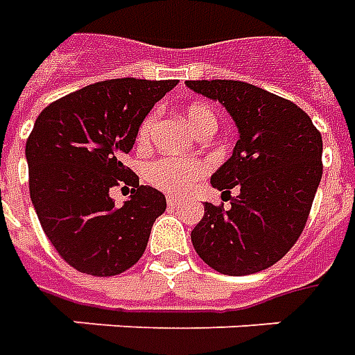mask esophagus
<instances>
[{"mask_svg": "<svg viewBox=\"0 0 355 355\" xmlns=\"http://www.w3.org/2000/svg\"><path fill=\"white\" fill-rule=\"evenodd\" d=\"M166 202H168V206H172V208H180V205H182V200L175 197H168L166 198Z\"/></svg>", "mask_w": 355, "mask_h": 355, "instance_id": "1", "label": "esophagus"}]
</instances>
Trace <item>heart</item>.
Returning a JSON list of instances; mask_svg holds the SVG:
<instances>
[{"mask_svg": "<svg viewBox=\"0 0 355 355\" xmlns=\"http://www.w3.org/2000/svg\"><path fill=\"white\" fill-rule=\"evenodd\" d=\"M157 114H149L143 120L137 139L139 143L149 141L150 133L155 130ZM185 122L189 124L193 132H200L202 128H214L216 130V116L208 107L202 105H193L185 110ZM206 166L197 160H187V158H173L162 157L153 160L145 168V178L150 185H155L157 189L166 191L170 195H183L205 178Z\"/></svg>", "mask_w": 355, "mask_h": 355, "instance_id": "1", "label": "heart"}]
</instances>
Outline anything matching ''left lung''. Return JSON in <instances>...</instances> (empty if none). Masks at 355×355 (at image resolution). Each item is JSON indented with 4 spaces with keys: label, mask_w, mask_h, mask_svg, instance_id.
<instances>
[{
    "label": "left lung",
    "mask_w": 355,
    "mask_h": 355,
    "mask_svg": "<svg viewBox=\"0 0 355 355\" xmlns=\"http://www.w3.org/2000/svg\"><path fill=\"white\" fill-rule=\"evenodd\" d=\"M187 87L220 101L239 128L227 162L210 178L230 208L205 202L191 231L202 262L223 275L271 268L298 241L321 182L323 141L293 101L237 80H187ZM238 197H230V189Z\"/></svg>",
    "instance_id": "left-lung-1"
}]
</instances>
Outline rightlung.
<instances>
[{
  "label": "right lung",
  "mask_w": 355,
  "mask_h": 355,
  "mask_svg": "<svg viewBox=\"0 0 355 355\" xmlns=\"http://www.w3.org/2000/svg\"><path fill=\"white\" fill-rule=\"evenodd\" d=\"M178 80L116 78L82 87L45 107L26 141L28 185L37 220L74 270L110 277L147 248L166 198L122 164L139 125ZM134 187L116 207L108 191Z\"/></svg>",
  "instance_id": "obj_1"
}]
</instances>
